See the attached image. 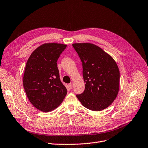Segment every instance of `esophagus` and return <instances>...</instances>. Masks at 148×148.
<instances>
[{
    "mask_svg": "<svg viewBox=\"0 0 148 148\" xmlns=\"http://www.w3.org/2000/svg\"><path fill=\"white\" fill-rule=\"evenodd\" d=\"M69 88H72V87H73V83H70L69 84Z\"/></svg>",
    "mask_w": 148,
    "mask_h": 148,
    "instance_id": "34e87169",
    "label": "esophagus"
}]
</instances>
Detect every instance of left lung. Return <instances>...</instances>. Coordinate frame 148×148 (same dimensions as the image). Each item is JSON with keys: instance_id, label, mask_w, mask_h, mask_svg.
Listing matches in <instances>:
<instances>
[{"instance_id": "8db88e82", "label": "left lung", "mask_w": 148, "mask_h": 148, "mask_svg": "<svg viewBox=\"0 0 148 148\" xmlns=\"http://www.w3.org/2000/svg\"><path fill=\"white\" fill-rule=\"evenodd\" d=\"M73 47L82 63L85 90L76 97L84 107L101 111L116 99L120 84V72L114 60L102 49L89 43H74Z\"/></svg>"}]
</instances>
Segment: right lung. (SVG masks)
<instances>
[{
    "mask_svg": "<svg viewBox=\"0 0 148 148\" xmlns=\"http://www.w3.org/2000/svg\"><path fill=\"white\" fill-rule=\"evenodd\" d=\"M66 47L60 43H45L38 47L27 61L23 79L25 91L31 103L43 112L57 108L67 95L57 63Z\"/></svg>",
    "mask_w": 148,
    "mask_h": 148,
    "instance_id": "right-lung-1",
    "label": "right lung"
}]
</instances>
